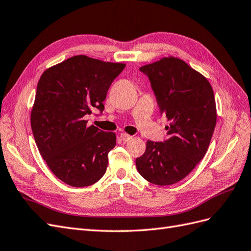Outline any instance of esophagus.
<instances>
[{
  "label": "esophagus",
  "instance_id": "34e87169",
  "mask_svg": "<svg viewBox=\"0 0 251 251\" xmlns=\"http://www.w3.org/2000/svg\"><path fill=\"white\" fill-rule=\"evenodd\" d=\"M120 138L123 139L125 142L126 141H128V140H131L132 138H133V136H131V135H128V134H126V133H121L120 134Z\"/></svg>",
  "mask_w": 251,
  "mask_h": 251
}]
</instances>
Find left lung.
Instances as JSON below:
<instances>
[{
	"instance_id": "obj_1",
	"label": "left lung",
	"mask_w": 251,
	"mask_h": 251,
	"mask_svg": "<svg viewBox=\"0 0 251 251\" xmlns=\"http://www.w3.org/2000/svg\"><path fill=\"white\" fill-rule=\"evenodd\" d=\"M168 119V139L148 140L136 168L156 185L177 183L205 156L217 123L216 100L206 77L178 57L168 56L140 67Z\"/></svg>"
}]
</instances>
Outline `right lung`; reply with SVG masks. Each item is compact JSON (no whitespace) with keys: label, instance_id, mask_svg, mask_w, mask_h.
Listing matches in <instances>:
<instances>
[{"label":"right lung","instance_id":"obj_1","mask_svg":"<svg viewBox=\"0 0 251 251\" xmlns=\"http://www.w3.org/2000/svg\"><path fill=\"white\" fill-rule=\"evenodd\" d=\"M126 64L75 55L45 70L30 115L40 154L51 172L74 187L94 184L107 171L116 135L83 119L103 100Z\"/></svg>","mask_w":251,"mask_h":251}]
</instances>
